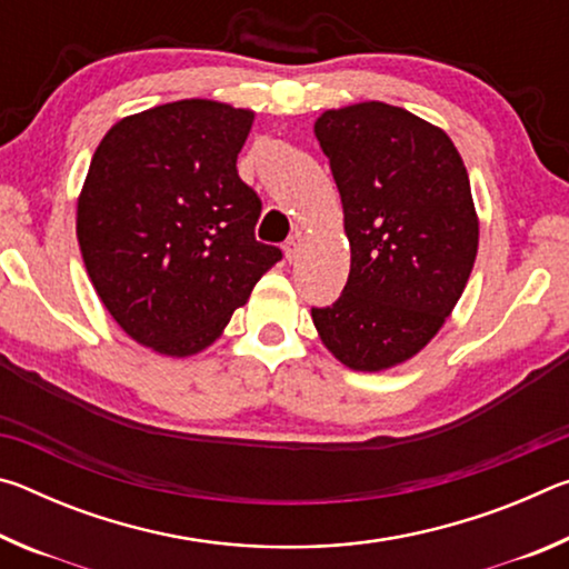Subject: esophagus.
<instances>
[{
	"label": "esophagus",
	"instance_id": "34e87169",
	"mask_svg": "<svg viewBox=\"0 0 569 569\" xmlns=\"http://www.w3.org/2000/svg\"><path fill=\"white\" fill-rule=\"evenodd\" d=\"M283 253H286V261L293 263L296 258H298V253H301V238H298V236L288 238L286 243H283Z\"/></svg>",
	"mask_w": 569,
	"mask_h": 569
}]
</instances>
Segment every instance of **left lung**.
<instances>
[{"mask_svg": "<svg viewBox=\"0 0 569 569\" xmlns=\"http://www.w3.org/2000/svg\"><path fill=\"white\" fill-rule=\"evenodd\" d=\"M343 203L351 271L311 308L321 341L353 371H383L435 339L477 258L465 162L445 130L387 102L326 110L313 124Z\"/></svg>", "mask_w": 569, "mask_h": 569, "instance_id": "left-lung-1", "label": "left lung"}]
</instances>
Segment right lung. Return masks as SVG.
<instances>
[{
	"instance_id": "right-lung-1",
	"label": "right lung",
	"mask_w": 569,
	"mask_h": 569,
	"mask_svg": "<svg viewBox=\"0 0 569 569\" xmlns=\"http://www.w3.org/2000/svg\"><path fill=\"white\" fill-rule=\"evenodd\" d=\"M253 112L180 100L112 124L77 200V240L120 329L166 356L203 351L281 248L256 240L261 198L238 176Z\"/></svg>"
}]
</instances>
